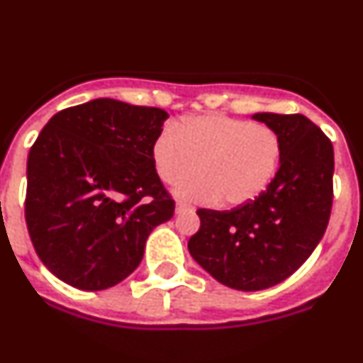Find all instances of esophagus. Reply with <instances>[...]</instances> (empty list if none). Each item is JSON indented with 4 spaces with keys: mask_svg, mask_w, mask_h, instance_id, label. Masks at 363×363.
<instances>
[{
    "mask_svg": "<svg viewBox=\"0 0 363 363\" xmlns=\"http://www.w3.org/2000/svg\"><path fill=\"white\" fill-rule=\"evenodd\" d=\"M189 211H193L191 206L184 204V202H177V204H175V213H177V215H182V213H189Z\"/></svg>",
    "mask_w": 363,
    "mask_h": 363,
    "instance_id": "1",
    "label": "esophagus"
}]
</instances>
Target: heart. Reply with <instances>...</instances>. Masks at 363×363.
Listing matches in <instances>:
<instances>
[{"label": "heart", "instance_id": "b5f03b06", "mask_svg": "<svg viewBox=\"0 0 363 363\" xmlns=\"http://www.w3.org/2000/svg\"><path fill=\"white\" fill-rule=\"evenodd\" d=\"M157 175L175 184L182 199L238 208L258 199L272 182L281 161V140L274 128L223 114L184 118L166 128L152 145Z\"/></svg>", "mask_w": 363, "mask_h": 363}]
</instances>
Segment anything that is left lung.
<instances>
[{
    "label": "left lung",
    "instance_id": "obj_1",
    "mask_svg": "<svg viewBox=\"0 0 363 363\" xmlns=\"http://www.w3.org/2000/svg\"><path fill=\"white\" fill-rule=\"evenodd\" d=\"M279 134L281 161L258 199L231 209H199L191 258L218 283L258 292L292 276L323 240L333 202V145L303 114L256 113Z\"/></svg>",
    "mask_w": 363,
    "mask_h": 363
}]
</instances>
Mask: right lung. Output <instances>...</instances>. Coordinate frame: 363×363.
<instances>
[{
  "instance_id": "obj_1",
  "label": "right lung",
  "mask_w": 363,
  "mask_h": 363,
  "mask_svg": "<svg viewBox=\"0 0 363 363\" xmlns=\"http://www.w3.org/2000/svg\"><path fill=\"white\" fill-rule=\"evenodd\" d=\"M166 120L157 107L96 98L44 125L26 162L25 216L37 256L60 281L111 289L174 216L152 159Z\"/></svg>"
}]
</instances>
